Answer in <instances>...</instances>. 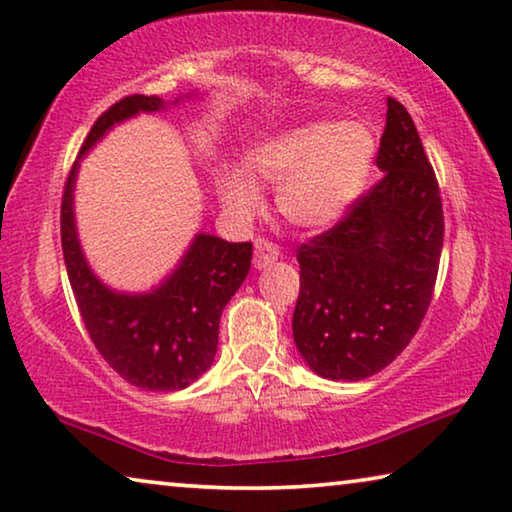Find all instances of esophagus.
Listing matches in <instances>:
<instances>
[{
    "label": "esophagus",
    "mask_w": 512,
    "mask_h": 512,
    "mask_svg": "<svg viewBox=\"0 0 512 512\" xmlns=\"http://www.w3.org/2000/svg\"><path fill=\"white\" fill-rule=\"evenodd\" d=\"M254 247H256L254 249V265L258 267V270H263V267H267L279 258V247L270 240L258 238Z\"/></svg>",
    "instance_id": "esophagus-1"
}]
</instances>
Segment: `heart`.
Instances as JSON below:
<instances>
[{"mask_svg":"<svg viewBox=\"0 0 512 512\" xmlns=\"http://www.w3.org/2000/svg\"><path fill=\"white\" fill-rule=\"evenodd\" d=\"M377 137L364 121H309L249 148L242 169H224L215 190L231 215L251 219L263 206L258 185H277L281 217L297 229L325 231L348 215L366 190Z\"/></svg>","mask_w":512,"mask_h":512,"instance_id":"obj_1","label":"heart"}]
</instances>
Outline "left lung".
<instances>
[{"label": "left lung", "instance_id": "1", "mask_svg": "<svg viewBox=\"0 0 512 512\" xmlns=\"http://www.w3.org/2000/svg\"><path fill=\"white\" fill-rule=\"evenodd\" d=\"M382 178L341 222L297 249L293 336L311 371L357 382L412 341L435 290L444 245L439 185L412 116L387 98Z\"/></svg>", "mask_w": 512, "mask_h": 512}]
</instances>
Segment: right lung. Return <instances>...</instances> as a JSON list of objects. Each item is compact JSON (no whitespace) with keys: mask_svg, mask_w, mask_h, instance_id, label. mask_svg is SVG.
I'll list each match as a JSON object with an SVG mask.
<instances>
[{"mask_svg":"<svg viewBox=\"0 0 512 512\" xmlns=\"http://www.w3.org/2000/svg\"><path fill=\"white\" fill-rule=\"evenodd\" d=\"M162 107V98L141 93L114 102L93 123L80 157L114 123ZM80 157L70 167L61 201V247L86 332L102 359L132 387H190L215 359L219 318L249 274L251 242H226L199 233L180 265L151 293H116L91 272L77 240L73 190Z\"/></svg>","mask_w":512,"mask_h":512,"instance_id":"right-lung-1","label":"right lung"}]
</instances>
